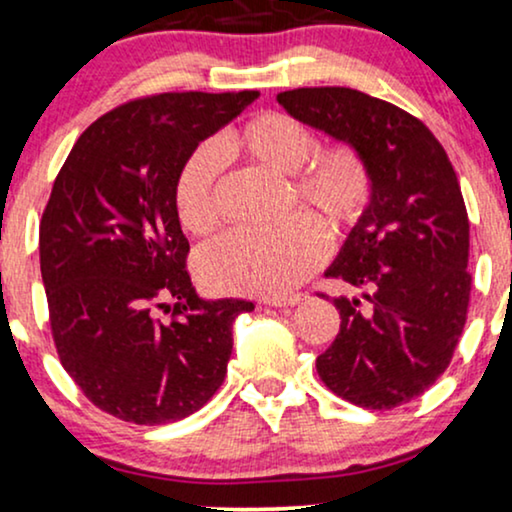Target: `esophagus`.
Returning <instances> with one entry per match:
<instances>
[{"mask_svg":"<svg viewBox=\"0 0 512 512\" xmlns=\"http://www.w3.org/2000/svg\"><path fill=\"white\" fill-rule=\"evenodd\" d=\"M299 301H304V294H289V296H268L263 299L266 306H275V308H287V306H296Z\"/></svg>","mask_w":512,"mask_h":512,"instance_id":"1","label":"esophagus"}]
</instances>
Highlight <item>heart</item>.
<instances>
[{
	"instance_id": "1",
	"label": "heart",
	"mask_w": 512,
	"mask_h": 512,
	"mask_svg": "<svg viewBox=\"0 0 512 512\" xmlns=\"http://www.w3.org/2000/svg\"><path fill=\"white\" fill-rule=\"evenodd\" d=\"M218 158L287 178V206L318 219L332 237L361 223L375 194L372 170L356 147L339 142L318 149V135L299 118L261 111L225 130L213 149L192 151L180 166L173 204L189 235H208L220 223ZM314 221L294 216L273 232H227L201 251V280L227 294L285 296L325 256L324 229Z\"/></svg>"
}]
</instances>
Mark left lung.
I'll return each mask as SVG.
<instances>
[{
    "mask_svg": "<svg viewBox=\"0 0 512 512\" xmlns=\"http://www.w3.org/2000/svg\"><path fill=\"white\" fill-rule=\"evenodd\" d=\"M277 102L356 147L375 180L368 213L327 270L363 299H332L342 325L315 361L320 380L361 408L413 401L449 368L468 320L470 220L456 170L420 118L365 92L299 87Z\"/></svg>",
    "mask_w": 512,
    "mask_h": 512,
    "instance_id": "left-lung-1",
    "label": "left lung"
}]
</instances>
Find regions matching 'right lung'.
<instances>
[{"label":"right lung","instance_id":"1","mask_svg":"<svg viewBox=\"0 0 512 512\" xmlns=\"http://www.w3.org/2000/svg\"><path fill=\"white\" fill-rule=\"evenodd\" d=\"M256 97L130 99L82 132L56 175L40 220L49 325L63 370L113 418L182 420L225 380L232 323L254 304L194 292L173 187L199 142Z\"/></svg>","mask_w":512,"mask_h":512}]
</instances>
